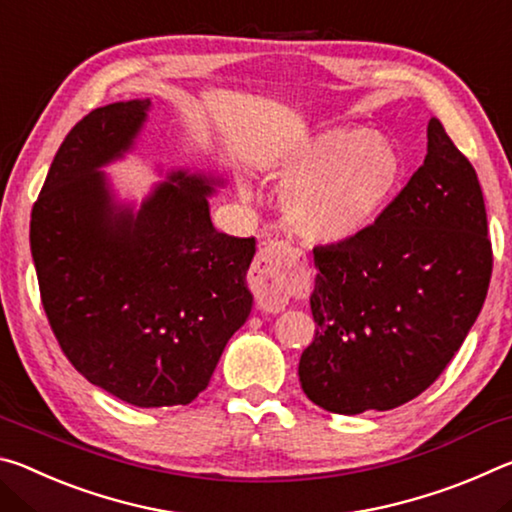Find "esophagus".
<instances>
[{
  "instance_id": "34e87169",
  "label": "esophagus",
  "mask_w": 512,
  "mask_h": 512,
  "mask_svg": "<svg viewBox=\"0 0 512 512\" xmlns=\"http://www.w3.org/2000/svg\"><path fill=\"white\" fill-rule=\"evenodd\" d=\"M298 255L284 241H268L257 250L250 289L264 311H282L296 291Z\"/></svg>"
}]
</instances>
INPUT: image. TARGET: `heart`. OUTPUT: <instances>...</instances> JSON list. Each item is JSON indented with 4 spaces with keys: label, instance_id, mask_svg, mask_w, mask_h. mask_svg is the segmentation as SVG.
<instances>
[{
    "label": "heart",
    "instance_id": "obj_1",
    "mask_svg": "<svg viewBox=\"0 0 512 512\" xmlns=\"http://www.w3.org/2000/svg\"><path fill=\"white\" fill-rule=\"evenodd\" d=\"M282 210L291 230L311 241L345 244L363 235L402 183L395 146L366 128H327L284 155ZM248 196V189L241 187Z\"/></svg>",
    "mask_w": 512,
    "mask_h": 512
}]
</instances>
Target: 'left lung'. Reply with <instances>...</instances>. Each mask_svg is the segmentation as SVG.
<instances>
[{
  "mask_svg": "<svg viewBox=\"0 0 512 512\" xmlns=\"http://www.w3.org/2000/svg\"><path fill=\"white\" fill-rule=\"evenodd\" d=\"M427 140L422 167L363 235L314 248L316 334L298 375L325 411H388L427 391L488 296L479 178L436 117Z\"/></svg>",
  "mask_w": 512,
  "mask_h": 512,
  "instance_id": "left-lung-1",
  "label": "left lung"
}]
</instances>
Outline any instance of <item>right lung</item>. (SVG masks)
Returning <instances> with one entry per match:
<instances>
[{
  "mask_svg": "<svg viewBox=\"0 0 512 512\" xmlns=\"http://www.w3.org/2000/svg\"><path fill=\"white\" fill-rule=\"evenodd\" d=\"M149 99L85 115L51 162L31 212L40 298L69 363L133 406L205 391L246 323L255 239L223 235L207 196L219 180L171 173L140 212L112 203L103 164L131 149Z\"/></svg>",
  "mask_w": 512,
  "mask_h": 512,
  "instance_id": "obj_1",
  "label": "right lung"
}]
</instances>
